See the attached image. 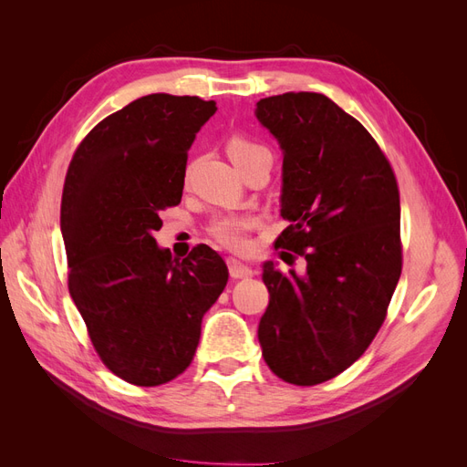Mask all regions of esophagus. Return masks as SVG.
Here are the masks:
<instances>
[{
  "mask_svg": "<svg viewBox=\"0 0 467 467\" xmlns=\"http://www.w3.org/2000/svg\"><path fill=\"white\" fill-rule=\"evenodd\" d=\"M228 268H230L232 278H251L253 276V268L235 257L228 259Z\"/></svg>",
  "mask_w": 467,
  "mask_h": 467,
  "instance_id": "obj_1",
  "label": "esophagus"
}]
</instances>
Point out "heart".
Masks as SVG:
<instances>
[{
    "label": "heart",
    "instance_id": "obj_1",
    "mask_svg": "<svg viewBox=\"0 0 467 467\" xmlns=\"http://www.w3.org/2000/svg\"><path fill=\"white\" fill-rule=\"evenodd\" d=\"M228 153L235 165L244 163L259 153H268V150L257 142L244 136H234L228 142ZM255 225V218L245 214H222L212 220L210 234L214 235L220 244L232 249H242L247 242V232Z\"/></svg>",
    "mask_w": 467,
    "mask_h": 467
}]
</instances>
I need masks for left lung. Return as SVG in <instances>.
Returning a JSON list of instances; mask_svg holds the SVG:
<instances>
[{"instance_id": "obj_1", "label": "left lung", "mask_w": 467, "mask_h": 467, "mask_svg": "<svg viewBox=\"0 0 467 467\" xmlns=\"http://www.w3.org/2000/svg\"><path fill=\"white\" fill-rule=\"evenodd\" d=\"M255 117L282 150L276 247L306 273L263 265V358L278 378L316 386L347 370L376 337L401 276L400 191L364 126L312 91L261 99Z\"/></svg>"}]
</instances>
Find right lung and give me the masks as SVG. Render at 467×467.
I'll use <instances>...</instances> for the list:
<instances>
[{
  "mask_svg": "<svg viewBox=\"0 0 467 467\" xmlns=\"http://www.w3.org/2000/svg\"><path fill=\"white\" fill-rule=\"evenodd\" d=\"M214 101L151 93L112 112L69 163L60 228L67 286L107 368L134 386L187 370L201 325L228 282L208 245L171 257L153 234L181 202L187 153Z\"/></svg>",
  "mask_w": 467,
  "mask_h": 467,
  "instance_id": "right-lung-1",
  "label": "right lung"
}]
</instances>
